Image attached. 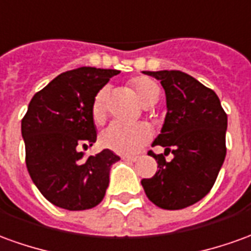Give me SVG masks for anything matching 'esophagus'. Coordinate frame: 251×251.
Instances as JSON below:
<instances>
[{
    "label": "esophagus",
    "mask_w": 251,
    "mask_h": 251,
    "mask_svg": "<svg viewBox=\"0 0 251 251\" xmlns=\"http://www.w3.org/2000/svg\"><path fill=\"white\" fill-rule=\"evenodd\" d=\"M138 156H131V155H124L122 156V160L125 162H137Z\"/></svg>",
    "instance_id": "esophagus-1"
}]
</instances>
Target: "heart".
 <instances>
[{"instance_id": "obj_1", "label": "heart", "mask_w": 251, "mask_h": 251, "mask_svg": "<svg viewBox=\"0 0 251 251\" xmlns=\"http://www.w3.org/2000/svg\"><path fill=\"white\" fill-rule=\"evenodd\" d=\"M130 85L134 94L137 96L140 103L144 107L153 106L160 98V88L159 85L148 77H136L130 81ZM108 89L101 88L92 100V118L95 122H101L106 117V100H107ZM152 137V130L145 124L138 125H121V124H111L100 133V145L103 148L111 150L117 153H134L140 150V147L147 143Z\"/></svg>"}]
</instances>
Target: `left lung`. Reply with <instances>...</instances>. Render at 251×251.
Wrapping results in <instances>:
<instances>
[{
  "mask_svg": "<svg viewBox=\"0 0 251 251\" xmlns=\"http://www.w3.org/2000/svg\"><path fill=\"white\" fill-rule=\"evenodd\" d=\"M160 80L167 114L152 145H162L174 159L150 152L156 174L141 180L147 197L162 209H183L204 199L226 157L227 114L217 95L194 77L179 71L143 72Z\"/></svg>",
  "mask_w": 251,
  "mask_h": 251,
  "instance_id": "8db88e82",
  "label": "left lung"
}]
</instances>
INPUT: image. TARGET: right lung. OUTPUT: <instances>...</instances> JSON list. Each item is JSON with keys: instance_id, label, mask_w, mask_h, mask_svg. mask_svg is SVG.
<instances>
[{"instance_id": "obj_1", "label": "right lung", "mask_w": 251, "mask_h": 251, "mask_svg": "<svg viewBox=\"0 0 251 251\" xmlns=\"http://www.w3.org/2000/svg\"><path fill=\"white\" fill-rule=\"evenodd\" d=\"M120 71L83 66L65 72L36 92L22 121L25 163L35 186L51 204L68 211L91 209L100 202L110 170L120 160L103 150L83 159L80 148L96 141L92 100Z\"/></svg>"}]
</instances>
